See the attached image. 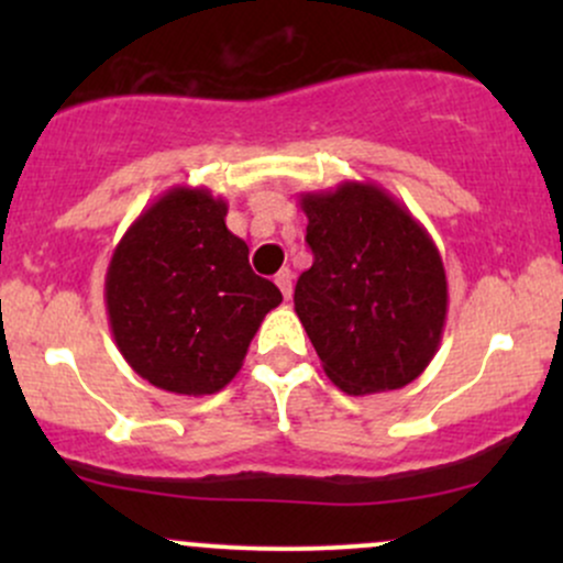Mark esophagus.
<instances>
[{"label": "esophagus", "instance_id": "esophagus-1", "mask_svg": "<svg viewBox=\"0 0 563 563\" xmlns=\"http://www.w3.org/2000/svg\"><path fill=\"white\" fill-rule=\"evenodd\" d=\"M275 283H277V288L283 290V296L290 299V294H294V273H290L288 267H283L280 273L275 275Z\"/></svg>", "mask_w": 563, "mask_h": 563}]
</instances>
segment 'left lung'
<instances>
[{
    "instance_id": "8db88e82",
    "label": "left lung",
    "mask_w": 563,
    "mask_h": 563,
    "mask_svg": "<svg viewBox=\"0 0 563 563\" xmlns=\"http://www.w3.org/2000/svg\"><path fill=\"white\" fill-rule=\"evenodd\" d=\"M314 262L294 309L341 391L402 389L434 360L448 320V275L437 243L391 192L341 183L301 192Z\"/></svg>"
}]
</instances>
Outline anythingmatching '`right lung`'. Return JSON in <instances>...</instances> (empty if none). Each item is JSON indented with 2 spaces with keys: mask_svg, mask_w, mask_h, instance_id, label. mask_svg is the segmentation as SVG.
Returning a JSON list of instances; mask_svg holds the SVG:
<instances>
[{
  "mask_svg": "<svg viewBox=\"0 0 563 563\" xmlns=\"http://www.w3.org/2000/svg\"><path fill=\"white\" fill-rule=\"evenodd\" d=\"M228 203L177 185L129 224L106 273L115 346L147 384L203 397L241 371L251 339L283 301L254 275L249 245L224 224Z\"/></svg>",
  "mask_w": 563,
  "mask_h": 563,
  "instance_id": "1",
  "label": "right lung"
}]
</instances>
